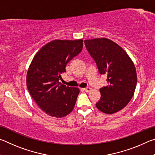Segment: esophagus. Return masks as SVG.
Returning a JSON list of instances; mask_svg holds the SVG:
<instances>
[{
    "label": "esophagus",
    "instance_id": "34e87169",
    "mask_svg": "<svg viewBox=\"0 0 155 155\" xmlns=\"http://www.w3.org/2000/svg\"><path fill=\"white\" fill-rule=\"evenodd\" d=\"M84 90H85L86 92H89V91H90L91 90V87H85V88H84Z\"/></svg>",
    "mask_w": 155,
    "mask_h": 155
}]
</instances>
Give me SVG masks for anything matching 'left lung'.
Masks as SVG:
<instances>
[{"mask_svg": "<svg viewBox=\"0 0 155 155\" xmlns=\"http://www.w3.org/2000/svg\"><path fill=\"white\" fill-rule=\"evenodd\" d=\"M84 42L100 74L107 75L109 85L100 89L101 98L96 107L107 114L120 111L135 92L137 74L134 64L121 47L108 39L86 40Z\"/></svg>", "mask_w": 155, "mask_h": 155, "instance_id": "8db88e82", "label": "left lung"}]
</instances>
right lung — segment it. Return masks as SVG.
Instances as JSON below:
<instances>
[{
	"mask_svg": "<svg viewBox=\"0 0 155 155\" xmlns=\"http://www.w3.org/2000/svg\"><path fill=\"white\" fill-rule=\"evenodd\" d=\"M83 41L54 40L37 52L28 68L27 85L40 108L51 116L62 117L74 109L79 89L63 85L59 80L65 66L80 53Z\"/></svg>",
	"mask_w": 155,
	"mask_h": 155,
	"instance_id": "1",
	"label": "right lung"
}]
</instances>
